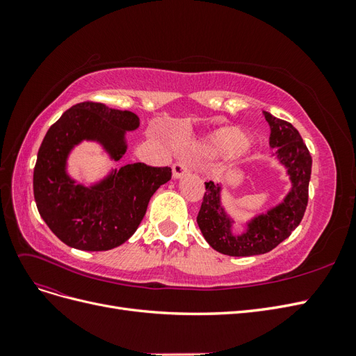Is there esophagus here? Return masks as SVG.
<instances>
[{
  "label": "esophagus",
  "mask_w": 356,
  "mask_h": 356,
  "mask_svg": "<svg viewBox=\"0 0 356 356\" xmlns=\"http://www.w3.org/2000/svg\"><path fill=\"white\" fill-rule=\"evenodd\" d=\"M191 169V160L187 159V157H182V159H178L174 166H172V172H174V177L175 178H179L184 174H187V172Z\"/></svg>",
  "instance_id": "obj_1"
}]
</instances>
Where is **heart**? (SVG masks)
Returning a JSON list of instances; mask_svg holds the SVG:
<instances>
[{
	"instance_id": "heart-1",
	"label": "heart",
	"mask_w": 356,
	"mask_h": 356,
	"mask_svg": "<svg viewBox=\"0 0 356 356\" xmlns=\"http://www.w3.org/2000/svg\"><path fill=\"white\" fill-rule=\"evenodd\" d=\"M246 145V136L236 127H224L212 134L207 148L212 153H234Z\"/></svg>"
}]
</instances>
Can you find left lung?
Returning <instances> with one entry per match:
<instances>
[{
    "mask_svg": "<svg viewBox=\"0 0 356 356\" xmlns=\"http://www.w3.org/2000/svg\"><path fill=\"white\" fill-rule=\"evenodd\" d=\"M266 120L270 124V147L281 163L288 168L293 188L284 203L255 218L242 236H233L230 220L220 204V187L212 181L204 182L207 190L197 213V224L207 242L224 255L251 257L272 251L297 229L306 212L312 172L309 149L293 124L268 113H266Z\"/></svg>",
    "mask_w": 356,
    "mask_h": 356,
    "instance_id": "left-lung-1",
    "label": "left lung"
}]
</instances>
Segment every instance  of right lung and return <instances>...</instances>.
I'll use <instances>...</instances> for the list:
<instances>
[{"instance_id":"right-lung-1","label":"right lung","mask_w":356,"mask_h":356,"mask_svg":"<svg viewBox=\"0 0 356 356\" xmlns=\"http://www.w3.org/2000/svg\"><path fill=\"white\" fill-rule=\"evenodd\" d=\"M139 118L102 102L75 104L53 123L40 145L34 168V197L38 212L58 238L75 250L108 251L136 232L156 190L168 182V166L126 165L93 188L74 186L65 160L81 139H98L115 160L126 152L124 131Z\"/></svg>"}]
</instances>
